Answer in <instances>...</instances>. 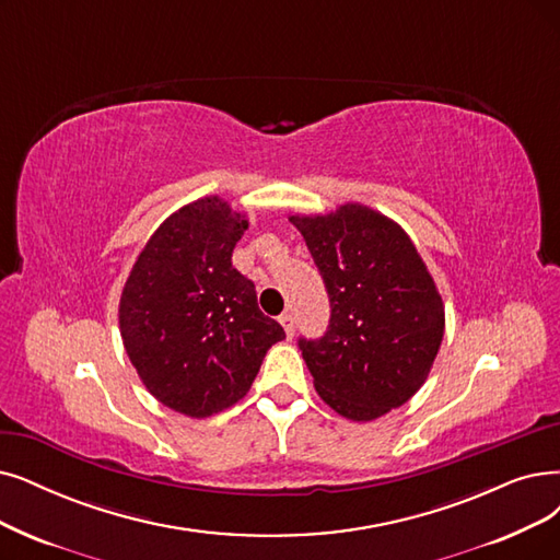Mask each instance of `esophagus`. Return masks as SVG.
Returning <instances> with one entry per match:
<instances>
[{"instance_id":"esophagus-1","label":"esophagus","mask_w":560,"mask_h":560,"mask_svg":"<svg viewBox=\"0 0 560 560\" xmlns=\"http://www.w3.org/2000/svg\"><path fill=\"white\" fill-rule=\"evenodd\" d=\"M280 324L287 332V338H294V330H296V322H294V315L292 312H284V315H280Z\"/></svg>"}]
</instances>
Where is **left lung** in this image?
I'll use <instances>...</instances> for the list:
<instances>
[{
	"label": "left lung",
	"mask_w": 560,
	"mask_h": 560,
	"mask_svg": "<svg viewBox=\"0 0 560 560\" xmlns=\"http://www.w3.org/2000/svg\"><path fill=\"white\" fill-rule=\"evenodd\" d=\"M324 278L330 322L319 340H299L326 405L374 420L409 401L439 353L445 312L413 241L363 205L292 215Z\"/></svg>",
	"instance_id": "left-lung-1"
}]
</instances>
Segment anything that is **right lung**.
I'll return each mask as SVG.
<instances>
[{"label":"right lung","mask_w":560,"mask_h":560,"mask_svg":"<svg viewBox=\"0 0 560 560\" xmlns=\"http://www.w3.org/2000/svg\"><path fill=\"white\" fill-rule=\"evenodd\" d=\"M248 220L202 197L147 241L124 284L119 330L147 390L172 411L209 418L250 390L266 351L284 338L261 315L253 280L232 266Z\"/></svg>","instance_id":"obj_1"}]
</instances>
